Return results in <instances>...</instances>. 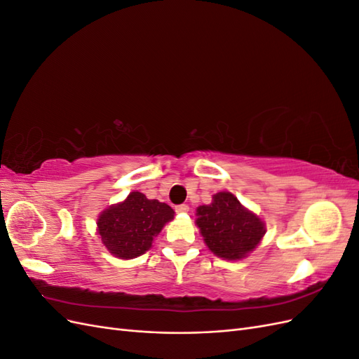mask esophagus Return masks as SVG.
I'll list each match as a JSON object with an SVG mask.
<instances>
[{
    "mask_svg": "<svg viewBox=\"0 0 359 359\" xmlns=\"http://www.w3.org/2000/svg\"><path fill=\"white\" fill-rule=\"evenodd\" d=\"M189 210H190L189 205H184V203H182V205H178L177 208H175V211H177L178 214H187Z\"/></svg>",
    "mask_w": 359,
    "mask_h": 359,
    "instance_id": "obj_1",
    "label": "esophagus"
}]
</instances>
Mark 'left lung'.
<instances>
[{
	"mask_svg": "<svg viewBox=\"0 0 359 359\" xmlns=\"http://www.w3.org/2000/svg\"><path fill=\"white\" fill-rule=\"evenodd\" d=\"M196 226L211 253L224 260H241L260 244L265 222L231 191L212 194L210 205L196 208Z\"/></svg>",
	"mask_w": 359,
	"mask_h": 359,
	"instance_id": "8db88e82",
	"label": "left lung"
}]
</instances>
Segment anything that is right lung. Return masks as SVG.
Instances as JSON below:
<instances>
[{"instance_id":"1","label":"right lung","mask_w":359,"mask_h":359,"mask_svg":"<svg viewBox=\"0 0 359 359\" xmlns=\"http://www.w3.org/2000/svg\"><path fill=\"white\" fill-rule=\"evenodd\" d=\"M168 203L148 199L132 191L123 201L102 211L97 219V233L107 252L118 259H135L153 247L154 238L173 220Z\"/></svg>"}]
</instances>
